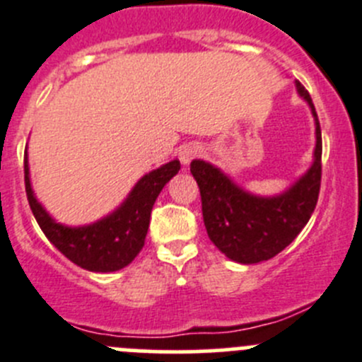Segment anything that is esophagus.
Here are the masks:
<instances>
[{
  "label": "esophagus",
  "mask_w": 362,
  "mask_h": 362,
  "mask_svg": "<svg viewBox=\"0 0 362 362\" xmlns=\"http://www.w3.org/2000/svg\"><path fill=\"white\" fill-rule=\"evenodd\" d=\"M198 156H199L198 145H185L182 146L180 152H178V159H180V163L184 164V166H187V164L191 163L192 159H196Z\"/></svg>",
  "instance_id": "34e87169"
}]
</instances>
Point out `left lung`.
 <instances>
[{
    "instance_id": "left-lung-1",
    "label": "left lung",
    "mask_w": 362,
    "mask_h": 362,
    "mask_svg": "<svg viewBox=\"0 0 362 362\" xmlns=\"http://www.w3.org/2000/svg\"><path fill=\"white\" fill-rule=\"evenodd\" d=\"M296 86L315 117L317 146L311 168L288 191L278 196L251 194L210 163L202 159L191 163V173L202 194L206 233L233 262L258 263L274 258L292 244L317 206L322 180V131L310 93L299 81Z\"/></svg>"
}]
</instances>
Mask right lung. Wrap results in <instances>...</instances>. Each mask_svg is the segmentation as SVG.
<instances>
[{
  "label": "right lung",
  "instance_id": "1",
  "mask_svg": "<svg viewBox=\"0 0 362 362\" xmlns=\"http://www.w3.org/2000/svg\"><path fill=\"white\" fill-rule=\"evenodd\" d=\"M180 170V160H171L146 173L113 214L86 226H65L45 212L31 189L28 152H24V185L30 209L38 226L52 245L81 269L115 272L127 267L145 245L150 214L164 185Z\"/></svg>",
  "mask_w": 362,
  "mask_h": 362
}]
</instances>
